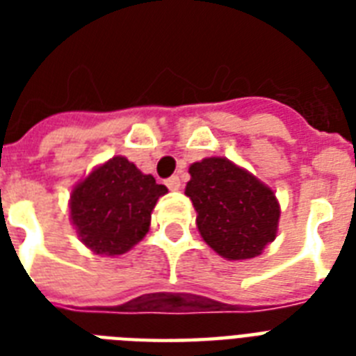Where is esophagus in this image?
I'll return each mask as SVG.
<instances>
[{
    "instance_id": "1",
    "label": "esophagus",
    "mask_w": 356,
    "mask_h": 356,
    "mask_svg": "<svg viewBox=\"0 0 356 356\" xmlns=\"http://www.w3.org/2000/svg\"><path fill=\"white\" fill-rule=\"evenodd\" d=\"M168 188L173 190V192H177V190H181V179L177 177V175H173V177H170L166 181Z\"/></svg>"
}]
</instances>
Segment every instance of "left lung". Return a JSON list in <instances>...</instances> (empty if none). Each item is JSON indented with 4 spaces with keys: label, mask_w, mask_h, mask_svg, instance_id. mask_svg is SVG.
I'll return each instance as SVG.
<instances>
[{
    "label": "left lung",
    "mask_w": 356,
    "mask_h": 356,
    "mask_svg": "<svg viewBox=\"0 0 356 356\" xmlns=\"http://www.w3.org/2000/svg\"><path fill=\"white\" fill-rule=\"evenodd\" d=\"M184 194L192 200L201 238L229 260L259 257L277 236L281 207L270 186L225 156L190 166Z\"/></svg>",
    "instance_id": "obj_1"
}]
</instances>
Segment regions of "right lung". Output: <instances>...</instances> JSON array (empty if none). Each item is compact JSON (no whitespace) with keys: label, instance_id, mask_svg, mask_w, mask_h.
I'll return each instance as SVG.
<instances>
[{"label":"right lung","instance_id":"1","mask_svg":"<svg viewBox=\"0 0 356 356\" xmlns=\"http://www.w3.org/2000/svg\"><path fill=\"white\" fill-rule=\"evenodd\" d=\"M168 188L125 156H113L75 184L70 220L94 253L123 254L149 231L151 212Z\"/></svg>","mask_w":356,"mask_h":356}]
</instances>
